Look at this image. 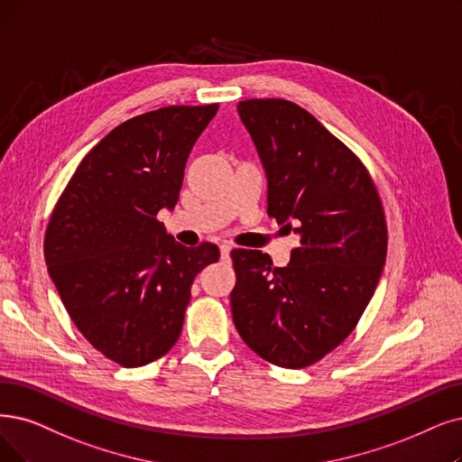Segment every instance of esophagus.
Instances as JSON below:
<instances>
[{
  "instance_id": "esophagus-1",
  "label": "esophagus",
  "mask_w": 462,
  "mask_h": 462,
  "mask_svg": "<svg viewBox=\"0 0 462 462\" xmlns=\"http://www.w3.org/2000/svg\"><path fill=\"white\" fill-rule=\"evenodd\" d=\"M219 254H221V262H229V260H231V257H229L231 246H229V245H221V246H219Z\"/></svg>"
}]
</instances>
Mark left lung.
<instances>
[{
  "instance_id": "obj_1",
  "label": "left lung",
  "mask_w": 462,
  "mask_h": 462,
  "mask_svg": "<svg viewBox=\"0 0 462 462\" xmlns=\"http://www.w3.org/2000/svg\"><path fill=\"white\" fill-rule=\"evenodd\" d=\"M267 172V214L298 233L286 267L260 250H231L233 322L263 360L300 370L322 360L356 328L383 273L386 219L364 162L282 98L236 106Z\"/></svg>"
}]
</instances>
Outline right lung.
Masks as SVG:
<instances>
[{
	"instance_id": "1",
	"label": "right lung",
	"mask_w": 462,
	"mask_h": 462,
	"mask_svg": "<svg viewBox=\"0 0 462 462\" xmlns=\"http://www.w3.org/2000/svg\"><path fill=\"white\" fill-rule=\"evenodd\" d=\"M217 112L167 106L116 126L79 162L45 231V262L71 322L106 358L138 367L181 334L197 273L212 243L186 248L157 219L174 208L183 169Z\"/></svg>"
}]
</instances>
